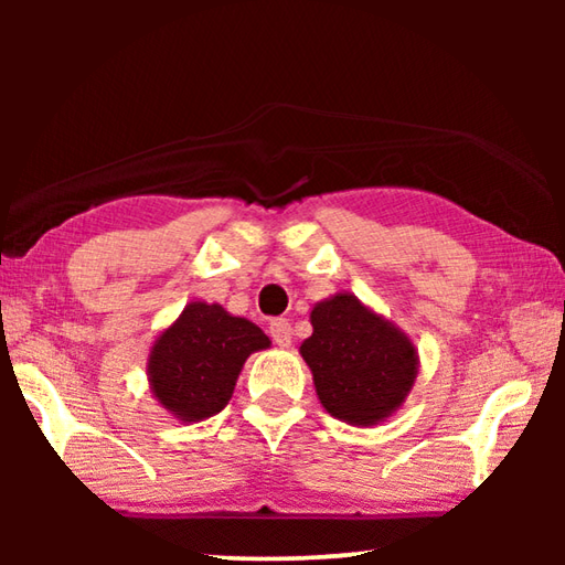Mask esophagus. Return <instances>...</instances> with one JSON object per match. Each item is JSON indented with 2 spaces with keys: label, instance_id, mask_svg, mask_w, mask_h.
<instances>
[{
  "label": "esophagus",
  "instance_id": "1",
  "mask_svg": "<svg viewBox=\"0 0 565 565\" xmlns=\"http://www.w3.org/2000/svg\"><path fill=\"white\" fill-rule=\"evenodd\" d=\"M269 333H271V339H274L276 347H281V349H289L291 347L294 333H291V323L286 321V319H274L269 323Z\"/></svg>",
  "mask_w": 565,
  "mask_h": 565
}]
</instances>
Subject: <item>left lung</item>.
Returning a JSON list of instances; mask_svg holds the SVG:
<instances>
[{"mask_svg": "<svg viewBox=\"0 0 565 565\" xmlns=\"http://www.w3.org/2000/svg\"><path fill=\"white\" fill-rule=\"evenodd\" d=\"M311 327L299 353L327 414L369 428L406 404L418 376V349L394 321L337 291L313 303Z\"/></svg>", "mask_w": 565, "mask_h": 565, "instance_id": "obj_1", "label": "left lung"}]
</instances>
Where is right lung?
Instances as JSON below:
<instances>
[{
	"instance_id": "add662e5",
	"label": "right lung",
	"mask_w": 565,
	"mask_h": 565,
	"mask_svg": "<svg viewBox=\"0 0 565 565\" xmlns=\"http://www.w3.org/2000/svg\"><path fill=\"white\" fill-rule=\"evenodd\" d=\"M269 347L256 323L222 303L189 301L151 343L149 391L171 418L199 424L228 404L246 359Z\"/></svg>"
}]
</instances>
